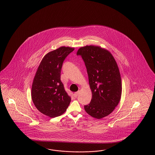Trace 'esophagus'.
<instances>
[{
  "instance_id": "1",
  "label": "esophagus",
  "mask_w": 155,
  "mask_h": 155,
  "mask_svg": "<svg viewBox=\"0 0 155 155\" xmlns=\"http://www.w3.org/2000/svg\"><path fill=\"white\" fill-rule=\"evenodd\" d=\"M79 94H80V91H78L75 92V93H74V97H77Z\"/></svg>"
}]
</instances>
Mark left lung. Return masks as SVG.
I'll use <instances>...</instances> for the list:
<instances>
[{
  "instance_id": "left-lung-1",
  "label": "left lung",
  "mask_w": 155,
  "mask_h": 155,
  "mask_svg": "<svg viewBox=\"0 0 155 155\" xmlns=\"http://www.w3.org/2000/svg\"><path fill=\"white\" fill-rule=\"evenodd\" d=\"M84 60L92 91L86 112L98 119L113 112L120 101L122 81L117 64L108 51L97 46L81 47L77 53Z\"/></svg>"
}]
</instances>
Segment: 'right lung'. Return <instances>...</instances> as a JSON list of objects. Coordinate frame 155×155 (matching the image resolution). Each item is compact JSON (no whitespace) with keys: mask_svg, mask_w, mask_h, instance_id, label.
Returning a JSON list of instances; mask_svg holds the SVG:
<instances>
[{"mask_svg":"<svg viewBox=\"0 0 155 155\" xmlns=\"http://www.w3.org/2000/svg\"><path fill=\"white\" fill-rule=\"evenodd\" d=\"M74 50L62 47L42 58L33 80L32 99L38 110L50 117L60 116L71 103V98L61 81V69L66 57Z\"/></svg>","mask_w":155,"mask_h":155,"instance_id":"obj_1","label":"right lung"}]
</instances>
